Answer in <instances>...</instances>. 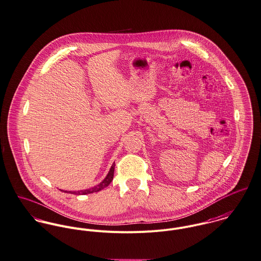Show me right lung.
<instances>
[{
	"label": "right lung",
	"instance_id": "right-lung-1",
	"mask_svg": "<svg viewBox=\"0 0 261 261\" xmlns=\"http://www.w3.org/2000/svg\"><path fill=\"white\" fill-rule=\"evenodd\" d=\"M114 169H115V162L112 164L109 172L107 174V176L104 178L103 181H101L98 185L94 186V187H91L89 189H85V190H80V191H69V193H72V194H77V195H85V194H90V193H94V192H98L102 189H104L105 187H107L111 181L113 180V176H114ZM64 192H67V191H64Z\"/></svg>",
	"mask_w": 261,
	"mask_h": 261
}]
</instances>
